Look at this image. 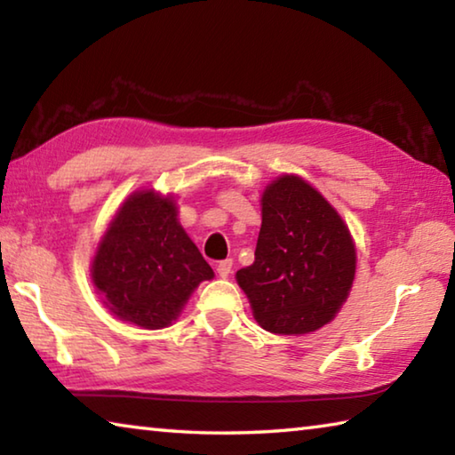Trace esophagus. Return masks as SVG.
I'll use <instances>...</instances> for the list:
<instances>
[{"instance_id":"1","label":"esophagus","mask_w":455,"mask_h":455,"mask_svg":"<svg viewBox=\"0 0 455 455\" xmlns=\"http://www.w3.org/2000/svg\"><path fill=\"white\" fill-rule=\"evenodd\" d=\"M217 273H219V276H222V279H227V276L233 273V259L220 260V263L217 265Z\"/></svg>"}]
</instances>
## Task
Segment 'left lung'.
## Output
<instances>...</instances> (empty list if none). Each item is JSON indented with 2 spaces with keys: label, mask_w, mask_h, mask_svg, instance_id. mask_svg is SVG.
Segmentation results:
<instances>
[{
  "label": "left lung",
  "mask_w": 455,
  "mask_h": 455,
  "mask_svg": "<svg viewBox=\"0 0 455 455\" xmlns=\"http://www.w3.org/2000/svg\"><path fill=\"white\" fill-rule=\"evenodd\" d=\"M255 263L236 273L259 325L311 333L335 317L355 276L349 228L317 190L284 174L263 195Z\"/></svg>",
  "instance_id": "8db88e82"
}]
</instances>
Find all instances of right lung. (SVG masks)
<instances>
[{"label":"right lung","instance_id":"add662e5","mask_svg":"<svg viewBox=\"0 0 455 455\" xmlns=\"http://www.w3.org/2000/svg\"><path fill=\"white\" fill-rule=\"evenodd\" d=\"M212 276L176 219L172 198L152 190L126 200L92 265V279L110 311L144 329L171 325L190 292Z\"/></svg>","mask_w":455,"mask_h":455}]
</instances>
